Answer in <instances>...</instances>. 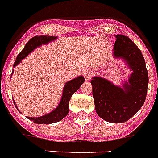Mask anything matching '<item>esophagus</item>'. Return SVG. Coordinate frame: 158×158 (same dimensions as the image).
Instances as JSON below:
<instances>
[{"mask_svg":"<svg viewBox=\"0 0 158 158\" xmlns=\"http://www.w3.org/2000/svg\"><path fill=\"white\" fill-rule=\"evenodd\" d=\"M83 75H84L86 80H89L91 78V76H92V75H93V73H92V71L91 70H87V71H84Z\"/></svg>","mask_w":158,"mask_h":158,"instance_id":"34e87169","label":"esophagus"}]
</instances>
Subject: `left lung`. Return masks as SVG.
Wrapping results in <instances>:
<instances>
[{
    "label": "left lung",
    "mask_w": 158,
    "mask_h": 158,
    "mask_svg": "<svg viewBox=\"0 0 158 158\" xmlns=\"http://www.w3.org/2000/svg\"><path fill=\"white\" fill-rule=\"evenodd\" d=\"M116 37L113 55L124 59L132 70L128 83L126 82L121 88L100 77H94L91 83L98 116L106 121L118 124L128 121L142 107L146 98L149 75L137 46L124 35L117 34Z\"/></svg>",
    "instance_id": "1"
}]
</instances>
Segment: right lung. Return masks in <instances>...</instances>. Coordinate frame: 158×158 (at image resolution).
I'll return each instance as SVG.
<instances>
[{"instance_id": "1", "label": "right lung", "mask_w": 158, "mask_h": 158, "mask_svg": "<svg viewBox=\"0 0 158 158\" xmlns=\"http://www.w3.org/2000/svg\"><path fill=\"white\" fill-rule=\"evenodd\" d=\"M57 37L55 36H35L32 38L29 42L26 43V46L24 47L23 50L18 54L17 59L14 63V67H16L18 63L27 56L28 54L31 52L32 50L35 49L37 46H40L42 44H46L51 41L56 39ZM13 73V72H12ZM85 81V79L83 76H79L76 79H74L71 81L67 82L63 89V97L61 99L60 104L57 107L56 109H54L50 113L40 117H28V119L32 120L36 124H53L55 122L60 121L69 112V102L71 99V96L75 91L79 89L83 82ZM14 105L17 108V106L14 102Z\"/></svg>"}]
</instances>
